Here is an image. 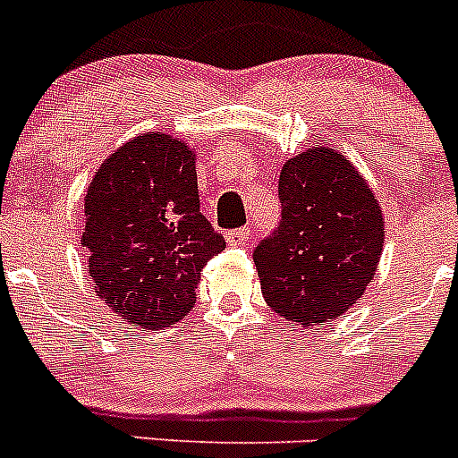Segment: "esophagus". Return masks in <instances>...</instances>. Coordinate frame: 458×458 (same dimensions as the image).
Wrapping results in <instances>:
<instances>
[{"label":"esophagus","mask_w":458,"mask_h":458,"mask_svg":"<svg viewBox=\"0 0 458 458\" xmlns=\"http://www.w3.org/2000/svg\"><path fill=\"white\" fill-rule=\"evenodd\" d=\"M250 233H252V229H250V226L232 229V232H226V242H229V245H245L250 238Z\"/></svg>","instance_id":"1"}]
</instances>
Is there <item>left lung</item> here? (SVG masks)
<instances>
[{
    "instance_id": "left-lung-1",
    "label": "left lung",
    "mask_w": 458,
    "mask_h": 458,
    "mask_svg": "<svg viewBox=\"0 0 458 458\" xmlns=\"http://www.w3.org/2000/svg\"><path fill=\"white\" fill-rule=\"evenodd\" d=\"M277 190L282 220L254 250L261 291L279 317L318 326L365 293L383 250V213L333 148L291 157Z\"/></svg>"
}]
</instances>
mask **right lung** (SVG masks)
I'll return each instance as SVG.
<instances>
[{
	"label": "right lung",
	"mask_w": 458,
	"mask_h": 458,
	"mask_svg": "<svg viewBox=\"0 0 458 458\" xmlns=\"http://www.w3.org/2000/svg\"><path fill=\"white\" fill-rule=\"evenodd\" d=\"M82 248L96 293L125 323L188 317L201 268L225 250L199 210L192 151L157 132L116 148L87 190Z\"/></svg>",
	"instance_id": "obj_1"
}]
</instances>
